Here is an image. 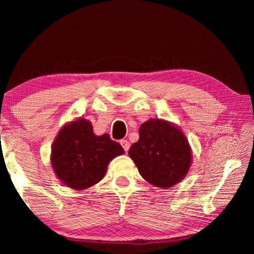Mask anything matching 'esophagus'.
<instances>
[{
    "instance_id": "34e87169",
    "label": "esophagus",
    "mask_w": 254,
    "mask_h": 254,
    "mask_svg": "<svg viewBox=\"0 0 254 254\" xmlns=\"http://www.w3.org/2000/svg\"><path fill=\"white\" fill-rule=\"evenodd\" d=\"M120 143H121V145L123 147L124 151L127 152L128 149H130V142H128V141L126 140V139H122L121 141H120Z\"/></svg>"
}]
</instances>
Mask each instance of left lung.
I'll return each mask as SVG.
<instances>
[{
	"label": "left lung",
	"instance_id": "left-lung-1",
	"mask_svg": "<svg viewBox=\"0 0 254 254\" xmlns=\"http://www.w3.org/2000/svg\"><path fill=\"white\" fill-rule=\"evenodd\" d=\"M139 136L128 156L148 183L169 188L185 178L192 156L180 128L163 120L151 119L140 127Z\"/></svg>",
	"mask_w": 254,
	"mask_h": 254
}]
</instances>
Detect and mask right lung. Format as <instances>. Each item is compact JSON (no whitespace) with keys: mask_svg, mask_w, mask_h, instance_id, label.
<instances>
[{"mask_svg":"<svg viewBox=\"0 0 254 254\" xmlns=\"http://www.w3.org/2000/svg\"><path fill=\"white\" fill-rule=\"evenodd\" d=\"M121 144L105 133L95 135L92 123L78 119L64 126L51 148V165L64 185L76 190L104 178L112 159L123 154Z\"/></svg>","mask_w":254,"mask_h":254,"instance_id":"1","label":"right lung"}]
</instances>
